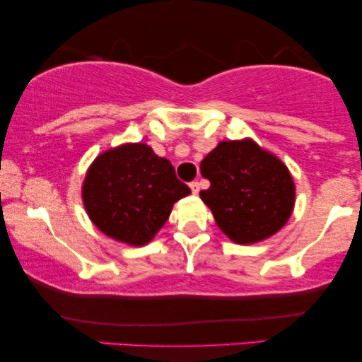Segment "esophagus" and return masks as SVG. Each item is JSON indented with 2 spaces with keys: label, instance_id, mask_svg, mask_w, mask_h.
<instances>
[{
  "label": "esophagus",
  "instance_id": "34e87169",
  "mask_svg": "<svg viewBox=\"0 0 362 362\" xmlns=\"http://www.w3.org/2000/svg\"><path fill=\"white\" fill-rule=\"evenodd\" d=\"M189 186H191V191H192V194H197V192H199V189H201L199 182H197V181H192Z\"/></svg>",
  "mask_w": 362,
  "mask_h": 362
}]
</instances>
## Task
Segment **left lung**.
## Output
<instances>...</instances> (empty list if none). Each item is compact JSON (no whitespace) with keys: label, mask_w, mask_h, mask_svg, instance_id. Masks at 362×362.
Segmentation results:
<instances>
[{"label":"left lung","mask_w":362,"mask_h":362,"mask_svg":"<svg viewBox=\"0 0 362 362\" xmlns=\"http://www.w3.org/2000/svg\"><path fill=\"white\" fill-rule=\"evenodd\" d=\"M211 181L201 191L219 229L237 244H254L279 232L295 204V185L279 158L252 140L221 141L201 161Z\"/></svg>","instance_id":"left-lung-1"}]
</instances>
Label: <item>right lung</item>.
Listing matches in <instances>:
<instances>
[{
  "label": "right lung",
  "mask_w": 362,
  "mask_h": 362,
  "mask_svg": "<svg viewBox=\"0 0 362 362\" xmlns=\"http://www.w3.org/2000/svg\"><path fill=\"white\" fill-rule=\"evenodd\" d=\"M189 192L171 163L143 143L102 153L82 187L83 206L93 224L130 245L148 244L165 226L173 204Z\"/></svg>",
  "instance_id": "1"
}]
</instances>
